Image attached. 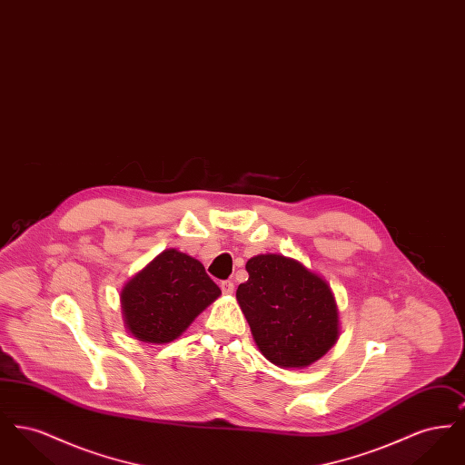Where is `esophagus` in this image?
Instances as JSON below:
<instances>
[{"mask_svg": "<svg viewBox=\"0 0 465 465\" xmlns=\"http://www.w3.org/2000/svg\"><path fill=\"white\" fill-rule=\"evenodd\" d=\"M220 286H222L223 294H232L235 289V284L232 281H223Z\"/></svg>", "mask_w": 465, "mask_h": 465, "instance_id": "obj_1", "label": "esophagus"}]
</instances>
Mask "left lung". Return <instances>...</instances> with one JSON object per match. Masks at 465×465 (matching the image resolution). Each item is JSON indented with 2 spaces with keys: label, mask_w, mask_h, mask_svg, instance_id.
<instances>
[{
  "label": "left lung",
  "mask_w": 465,
  "mask_h": 465,
  "mask_svg": "<svg viewBox=\"0 0 465 465\" xmlns=\"http://www.w3.org/2000/svg\"><path fill=\"white\" fill-rule=\"evenodd\" d=\"M245 270L249 279L237 289V302L270 362L307 368L331 349L338 309L322 277L282 254H258Z\"/></svg>",
  "instance_id": "left-lung-1"
}]
</instances>
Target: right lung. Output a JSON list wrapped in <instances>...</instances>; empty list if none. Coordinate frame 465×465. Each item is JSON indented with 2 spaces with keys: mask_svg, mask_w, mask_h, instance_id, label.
<instances>
[{
  "mask_svg": "<svg viewBox=\"0 0 465 465\" xmlns=\"http://www.w3.org/2000/svg\"><path fill=\"white\" fill-rule=\"evenodd\" d=\"M222 289L199 260L165 249L122 289L125 326L146 343H169L207 309Z\"/></svg>",
  "mask_w": 465,
  "mask_h": 465,
  "instance_id": "obj_1",
  "label": "right lung"
}]
</instances>
